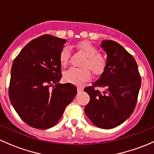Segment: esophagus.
<instances>
[{"instance_id": "obj_1", "label": "esophagus", "mask_w": 154, "mask_h": 154, "mask_svg": "<svg viewBox=\"0 0 154 154\" xmlns=\"http://www.w3.org/2000/svg\"><path fill=\"white\" fill-rule=\"evenodd\" d=\"M83 91V88L82 86H77V92L80 93Z\"/></svg>"}]
</instances>
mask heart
Segmentation results:
<instances>
[{
  "label": "heart",
  "instance_id": "heart-1",
  "mask_svg": "<svg viewBox=\"0 0 154 154\" xmlns=\"http://www.w3.org/2000/svg\"><path fill=\"white\" fill-rule=\"evenodd\" d=\"M77 48L86 55V59L82 66L84 68H71L64 73L66 81L73 84H80L82 82L88 80L91 77L89 70L95 75L100 74L106 67V62L101 54L92 44L88 42H81L78 43ZM71 51L68 47L63 48L60 53V62L63 66H66L69 63ZM87 67V68L85 67Z\"/></svg>",
  "mask_w": 154,
  "mask_h": 154
}]
</instances>
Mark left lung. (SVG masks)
<instances>
[{
    "mask_svg": "<svg viewBox=\"0 0 154 154\" xmlns=\"http://www.w3.org/2000/svg\"><path fill=\"white\" fill-rule=\"evenodd\" d=\"M100 46L107 54L106 65L98 80L84 88L90 97L85 112L97 127L112 129L133 113L142 80L136 60L121 45L103 40ZM97 87L105 90L100 93Z\"/></svg>",
    "mask_w": 154,
    "mask_h": 154,
    "instance_id": "obj_1",
    "label": "left lung"
}]
</instances>
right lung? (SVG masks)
I'll use <instances>...</instances> for the list:
<instances>
[{
  "label": "right lung",
  "mask_w": 154,
  "mask_h": 154,
  "mask_svg": "<svg viewBox=\"0 0 154 154\" xmlns=\"http://www.w3.org/2000/svg\"><path fill=\"white\" fill-rule=\"evenodd\" d=\"M66 39L43 35L32 39L14 60L9 97L21 119L37 129L57 125L77 94L71 83H59L62 77L60 53Z\"/></svg>",
  "instance_id": "right-lung-1"
}]
</instances>
